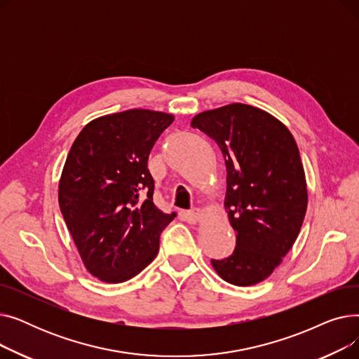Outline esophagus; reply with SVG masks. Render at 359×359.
Masks as SVG:
<instances>
[{
  "label": "esophagus",
  "instance_id": "esophagus-1",
  "mask_svg": "<svg viewBox=\"0 0 359 359\" xmlns=\"http://www.w3.org/2000/svg\"><path fill=\"white\" fill-rule=\"evenodd\" d=\"M182 217H183L184 221L191 222V224H195V222L199 221V218H201V211L196 210V208L192 210V211H183V212H182Z\"/></svg>",
  "mask_w": 359,
  "mask_h": 359
}]
</instances>
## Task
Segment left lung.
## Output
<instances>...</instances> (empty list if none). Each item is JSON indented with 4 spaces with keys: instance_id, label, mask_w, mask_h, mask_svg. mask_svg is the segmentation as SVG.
<instances>
[{
    "instance_id": "obj_1",
    "label": "left lung",
    "mask_w": 359,
    "mask_h": 359,
    "mask_svg": "<svg viewBox=\"0 0 359 359\" xmlns=\"http://www.w3.org/2000/svg\"><path fill=\"white\" fill-rule=\"evenodd\" d=\"M219 147L227 168L225 210L236 249L211 263L233 285L266 279L299 233L307 186L297 142L288 128L257 107L234 103L192 119Z\"/></svg>"
}]
</instances>
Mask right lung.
I'll return each mask as SVG.
<instances>
[{
  "instance_id": "add662e5",
  "label": "right lung",
  "mask_w": 359,
  "mask_h": 359,
  "mask_svg": "<svg viewBox=\"0 0 359 359\" xmlns=\"http://www.w3.org/2000/svg\"><path fill=\"white\" fill-rule=\"evenodd\" d=\"M168 113L130 109L87 123L60 180V208L87 271L109 284L138 275L158 253L176 214L153 202L148 157L173 123Z\"/></svg>"
}]
</instances>
